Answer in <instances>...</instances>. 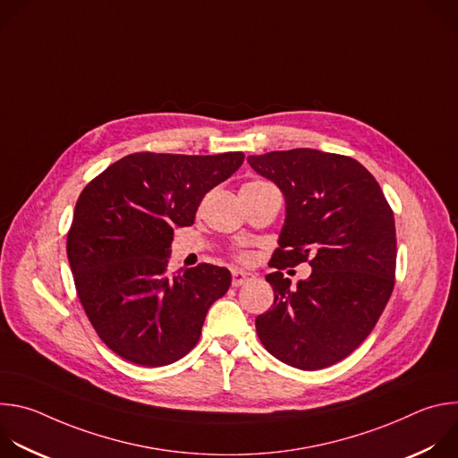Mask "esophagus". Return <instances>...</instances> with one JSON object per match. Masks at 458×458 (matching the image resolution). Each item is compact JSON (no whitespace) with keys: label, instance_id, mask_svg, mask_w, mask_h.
I'll return each mask as SVG.
<instances>
[{"label":"esophagus","instance_id":"1","mask_svg":"<svg viewBox=\"0 0 458 458\" xmlns=\"http://www.w3.org/2000/svg\"><path fill=\"white\" fill-rule=\"evenodd\" d=\"M253 276L248 274V272H242V270H233L232 272V284L237 288V286H242L244 283H248Z\"/></svg>","mask_w":458,"mask_h":458}]
</instances>
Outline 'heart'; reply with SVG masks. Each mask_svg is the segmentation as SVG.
Listing matches in <instances>:
<instances>
[{"mask_svg":"<svg viewBox=\"0 0 458 458\" xmlns=\"http://www.w3.org/2000/svg\"><path fill=\"white\" fill-rule=\"evenodd\" d=\"M255 182H259V181H255ZM248 184H253V182H248ZM237 259L241 260V263H248V260H250V253L239 251V253H237Z\"/></svg>","mask_w":458,"mask_h":458,"instance_id":"1","label":"heart"}]
</instances>
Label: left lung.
I'll return each instance as SVG.
<instances>
[{"instance_id": "8db88e82", "label": "left lung", "mask_w": 458, "mask_h": 458, "mask_svg": "<svg viewBox=\"0 0 458 458\" xmlns=\"http://www.w3.org/2000/svg\"><path fill=\"white\" fill-rule=\"evenodd\" d=\"M286 199V223L270 259L274 306L255 318L263 346L299 369H322L371 334L395 286L394 210L377 179L353 157L311 148L250 156ZM312 276L292 289L282 270Z\"/></svg>"}]
</instances>
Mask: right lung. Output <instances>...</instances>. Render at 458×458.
<instances>
[{
    "label": "right lung",
    "mask_w": 458,
    "mask_h": 458,
    "mask_svg": "<svg viewBox=\"0 0 458 458\" xmlns=\"http://www.w3.org/2000/svg\"><path fill=\"white\" fill-rule=\"evenodd\" d=\"M242 161V152H138L83 188L67 255L89 320L121 359L157 368L198 344L205 317L232 276L207 263L170 274L174 228L191 226L205 195Z\"/></svg>",
    "instance_id": "1"
}]
</instances>
